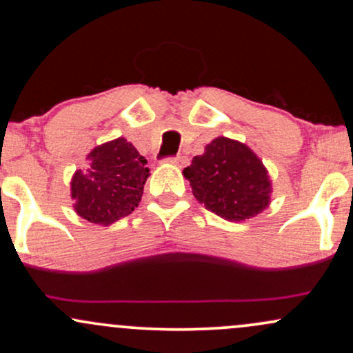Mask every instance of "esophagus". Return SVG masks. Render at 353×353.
<instances>
[{
    "label": "esophagus",
    "mask_w": 353,
    "mask_h": 353,
    "mask_svg": "<svg viewBox=\"0 0 353 353\" xmlns=\"http://www.w3.org/2000/svg\"><path fill=\"white\" fill-rule=\"evenodd\" d=\"M166 161H168V163H172V165H176V166H183V165H187L188 158L178 155V157H173V158H166Z\"/></svg>",
    "instance_id": "34e87169"
}]
</instances>
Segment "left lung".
<instances>
[{"mask_svg": "<svg viewBox=\"0 0 353 353\" xmlns=\"http://www.w3.org/2000/svg\"><path fill=\"white\" fill-rule=\"evenodd\" d=\"M193 196L228 221L253 219L270 205L272 180L259 157L241 141L219 137L183 170Z\"/></svg>", "mask_w": 353, "mask_h": 353, "instance_id": "obj_1", "label": "left lung"}]
</instances>
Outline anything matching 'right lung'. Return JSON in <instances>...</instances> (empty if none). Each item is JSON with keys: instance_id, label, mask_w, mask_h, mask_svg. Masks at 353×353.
Returning a JSON list of instances; mask_svg holds the SVG:
<instances>
[{"instance_id": "obj_1", "label": "right lung", "mask_w": 353, "mask_h": 353, "mask_svg": "<svg viewBox=\"0 0 353 353\" xmlns=\"http://www.w3.org/2000/svg\"><path fill=\"white\" fill-rule=\"evenodd\" d=\"M86 160L88 168L71 176L73 208L90 223L108 227L138 207L150 170L123 137L94 146Z\"/></svg>"}]
</instances>
